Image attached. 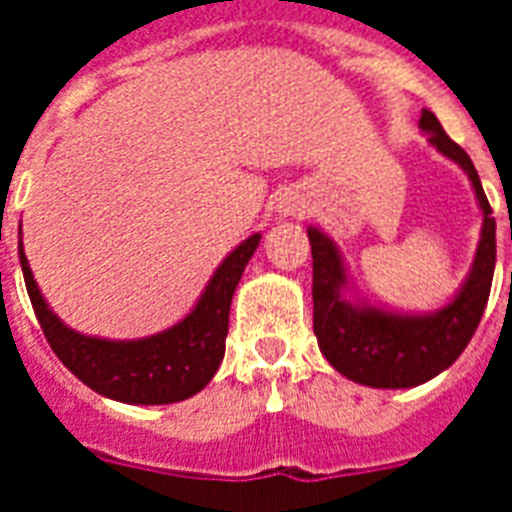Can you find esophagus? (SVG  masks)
<instances>
[{
    "instance_id": "1",
    "label": "esophagus",
    "mask_w": 512,
    "mask_h": 512,
    "mask_svg": "<svg viewBox=\"0 0 512 512\" xmlns=\"http://www.w3.org/2000/svg\"><path fill=\"white\" fill-rule=\"evenodd\" d=\"M279 212H284V215H300L303 209H300V204L295 199H284L279 204Z\"/></svg>"
}]
</instances>
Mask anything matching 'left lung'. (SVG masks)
<instances>
[{
    "label": "left lung",
    "instance_id": "left-lung-1",
    "mask_svg": "<svg viewBox=\"0 0 512 512\" xmlns=\"http://www.w3.org/2000/svg\"><path fill=\"white\" fill-rule=\"evenodd\" d=\"M420 127L428 132L430 146L468 172L478 204L484 209L473 271L452 303L428 316H404L348 303L342 297L348 276L335 241L319 228H308L313 255V332L319 348L337 372L369 388H414L452 366L468 348L492 292L497 223L476 167L428 108L422 111Z\"/></svg>",
    "mask_w": 512,
    "mask_h": 512
}]
</instances>
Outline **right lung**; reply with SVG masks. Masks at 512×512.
Here are the masks:
<instances>
[{
	"label": "right lung",
	"instance_id": "obj_1",
	"mask_svg": "<svg viewBox=\"0 0 512 512\" xmlns=\"http://www.w3.org/2000/svg\"><path fill=\"white\" fill-rule=\"evenodd\" d=\"M260 233L241 241L209 279L199 303L180 324L143 340H100L68 329L47 308L20 247V268L36 319L55 356L95 393L124 404H175L199 393L225 356L228 311Z\"/></svg>",
	"mask_w": 512,
	"mask_h": 512
}]
</instances>
